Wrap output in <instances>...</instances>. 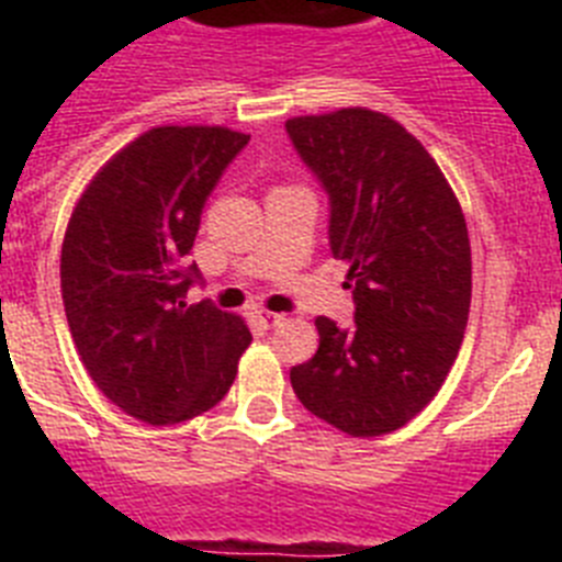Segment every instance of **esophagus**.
I'll list each match as a JSON object with an SVG mask.
<instances>
[{
  "label": "esophagus",
  "instance_id": "esophagus-1",
  "mask_svg": "<svg viewBox=\"0 0 562 562\" xmlns=\"http://www.w3.org/2000/svg\"><path fill=\"white\" fill-rule=\"evenodd\" d=\"M256 317H258V324H265L267 329H272V326H281L286 321L284 315H278V312H270V310H256Z\"/></svg>",
  "mask_w": 562,
  "mask_h": 562
}]
</instances>
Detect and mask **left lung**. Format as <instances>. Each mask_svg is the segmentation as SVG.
Wrapping results in <instances>:
<instances>
[{
  "mask_svg": "<svg viewBox=\"0 0 562 562\" xmlns=\"http://www.w3.org/2000/svg\"><path fill=\"white\" fill-rule=\"evenodd\" d=\"M286 134L329 193V245L355 295L351 329L315 321L321 346L290 371L292 391L342 434H391L434 400L464 340V213L428 148L389 114H304Z\"/></svg>",
  "mask_w": 562,
  "mask_h": 562,
  "instance_id": "obj_1",
  "label": "left lung"
}]
</instances>
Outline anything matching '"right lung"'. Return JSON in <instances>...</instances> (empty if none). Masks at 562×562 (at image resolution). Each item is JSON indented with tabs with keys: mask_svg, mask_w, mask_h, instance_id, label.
<instances>
[{
	"mask_svg": "<svg viewBox=\"0 0 562 562\" xmlns=\"http://www.w3.org/2000/svg\"><path fill=\"white\" fill-rule=\"evenodd\" d=\"M250 134L157 126L89 180L61 245V297L78 357L121 411L177 425L231 391L245 317L186 304V267L207 196Z\"/></svg>",
	"mask_w": 562,
	"mask_h": 562,
	"instance_id": "obj_1",
	"label": "right lung"
}]
</instances>
